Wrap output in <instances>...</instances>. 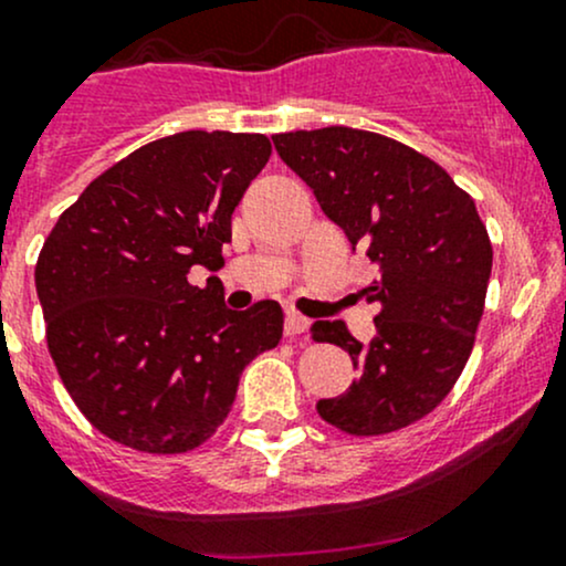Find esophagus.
<instances>
[{
	"label": "esophagus",
	"mask_w": 566,
	"mask_h": 566,
	"mask_svg": "<svg viewBox=\"0 0 566 566\" xmlns=\"http://www.w3.org/2000/svg\"><path fill=\"white\" fill-rule=\"evenodd\" d=\"M283 332H285V337H305L307 334V318H302V315H296V313H289L285 315V324H283Z\"/></svg>",
	"instance_id": "obj_1"
}]
</instances>
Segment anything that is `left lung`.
<instances>
[{
	"label": "left lung",
	"instance_id": "left-lung-1",
	"mask_svg": "<svg viewBox=\"0 0 566 566\" xmlns=\"http://www.w3.org/2000/svg\"><path fill=\"white\" fill-rule=\"evenodd\" d=\"M350 245L367 248L380 277L361 345L343 321H315V343L348 350L358 378L321 399L318 416L345 434L410 427L451 394L475 345L491 277V240L475 202L429 156L375 132L326 126L272 137Z\"/></svg>",
	"mask_w": 566,
	"mask_h": 566
}]
</instances>
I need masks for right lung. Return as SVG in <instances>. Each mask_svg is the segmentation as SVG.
<instances>
[{
    "instance_id": "obj_1",
    "label": "right lung",
    "mask_w": 566,
    "mask_h": 566,
    "mask_svg": "<svg viewBox=\"0 0 566 566\" xmlns=\"http://www.w3.org/2000/svg\"><path fill=\"white\" fill-rule=\"evenodd\" d=\"M264 135L180 132L91 180L42 245L34 285L64 388L91 427L143 453H186L229 416L242 369L283 337V310L223 305L232 212L270 161Z\"/></svg>"
}]
</instances>
